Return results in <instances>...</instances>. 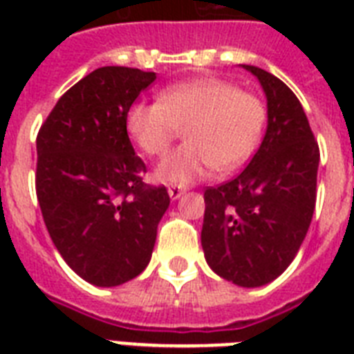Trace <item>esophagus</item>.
<instances>
[{
    "mask_svg": "<svg viewBox=\"0 0 354 354\" xmlns=\"http://www.w3.org/2000/svg\"><path fill=\"white\" fill-rule=\"evenodd\" d=\"M183 193H185V189L183 187H176V185L169 187V196H171V200H178Z\"/></svg>",
    "mask_w": 354,
    "mask_h": 354,
    "instance_id": "34e87169",
    "label": "esophagus"
}]
</instances>
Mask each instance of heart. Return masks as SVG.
<instances>
[{
	"label": "heart",
	"mask_w": 354,
	"mask_h": 354,
	"mask_svg": "<svg viewBox=\"0 0 354 354\" xmlns=\"http://www.w3.org/2000/svg\"><path fill=\"white\" fill-rule=\"evenodd\" d=\"M266 121L259 97L221 79H194L169 86L160 101L128 108L127 130L149 156L167 152L183 130L185 145L156 165L158 182L189 185L216 169L230 172L250 160Z\"/></svg>",
	"instance_id": "obj_1"
}]
</instances>
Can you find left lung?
Listing matches in <instances>:
<instances>
[{
	"instance_id": "8db88e82",
	"label": "left lung",
	"mask_w": 354,
	"mask_h": 354,
	"mask_svg": "<svg viewBox=\"0 0 354 354\" xmlns=\"http://www.w3.org/2000/svg\"><path fill=\"white\" fill-rule=\"evenodd\" d=\"M242 68L266 95L263 143L232 182L205 189L202 248L222 279L257 288L277 279L305 241L316 205L319 149L288 86L255 66Z\"/></svg>"
}]
</instances>
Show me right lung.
I'll list each match as a JSON object with an SVG mask.
<instances>
[{"instance_id": "obj_1", "label": "right lung", "mask_w": 354, "mask_h": 354, "mask_svg": "<svg viewBox=\"0 0 354 354\" xmlns=\"http://www.w3.org/2000/svg\"><path fill=\"white\" fill-rule=\"evenodd\" d=\"M156 73L106 66L69 88L36 138V196L68 266L95 286H119L150 263L165 187L143 182L147 167L127 132V112Z\"/></svg>"}]
</instances>
